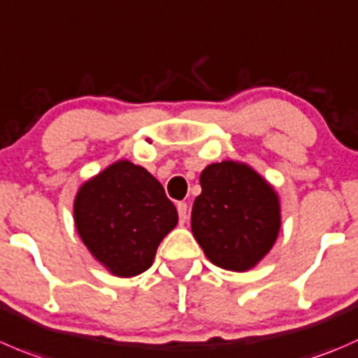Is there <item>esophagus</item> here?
I'll list each match as a JSON object with an SVG mask.
<instances>
[{
    "mask_svg": "<svg viewBox=\"0 0 358 358\" xmlns=\"http://www.w3.org/2000/svg\"><path fill=\"white\" fill-rule=\"evenodd\" d=\"M176 210H178L180 222H182V224H185L187 218H189V213H187V211H189V206H187V203H178L176 204Z\"/></svg>",
    "mask_w": 358,
    "mask_h": 358,
    "instance_id": "obj_1",
    "label": "esophagus"
}]
</instances>
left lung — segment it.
Masks as SVG:
<instances>
[{"instance_id": "left-lung-1", "label": "left lung", "mask_w": 358, "mask_h": 358, "mask_svg": "<svg viewBox=\"0 0 358 358\" xmlns=\"http://www.w3.org/2000/svg\"><path fill=\"white\" fill-rule=\"evenodd\" d=\"M199 182L203 192L190 220L194 238L215 266L246 271L278 238V196L259 173L234 161L210 164Z\"/></svg>"}]
</instances>
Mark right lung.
I'll list each match as a JSON object with an SVG mask.
<instances>
[{
    "label": "right lung",
    "instance_id": "obj_1",
    "mask_svg": "<svg viewBox=\"0 0 358 358\" xmlns=\"http://www.w3.org/2000/svg\"><path fill=\"white\" fill-rule=\"evenodd\" d=\"M178 222L161 183L141 166L119 161L80 187L75 225L89 252L112 275L147 271L159 243Z\"/></svg>",
    "mask_w": 358,
    "mask_h": 358
}]
</instances>
